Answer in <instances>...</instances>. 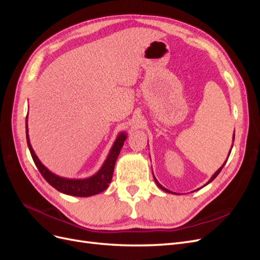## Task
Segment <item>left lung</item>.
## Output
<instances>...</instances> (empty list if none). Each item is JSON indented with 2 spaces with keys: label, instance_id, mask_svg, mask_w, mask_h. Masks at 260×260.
Wrapping results in <instances>:
<instances>
[{
  "label": "left lung",
  "instance_id": "obj_1",
  "mask_svg": "<svg viewBox=\"0 0 260 260\" xmlns=\"http://www.w3.org/2000/svg\"><path fill=\"white\" fill-rule=\"evenodd\" d=\"M233 141H234V135H233ZM232 147H233V144H232V146H231V149H232ZM231 149H230V152H229V155H228V158H229V156H230V153H231ZM228 158H226V159H225V161H224V162H223V165H222V166H221V167H220V168H219V169H218V170H217V171H216V172H215V174H214V175H212V176H211V178H210V179H209V180H208V182H207V183H206V184H205V185H207V184H209V183H210V182H211V181H212V180H214V179H215V178H216V177H217V176H218V175H219V174H220V171H221V170H222V168H223V166H224V165H225V162H226V160H228ZM153 177H154V175H153ZM154 180H155V183H156V184H157V186H158V187H159V188H160V190H162V191H165V192H166V193H171V194H175V193H172V192H171V191H169V190H167V188H166V187H164V186H162V185H161V184H160V183H159V182H158V181H157V179H156V178H155V177H154ZM205 185H203V186H202V187H204V186H205ZM202 187H201V188H202ZM198 190H200V188H198Z\"/></svg>",
  "mask_w": 260,
  "mask_h": 260
}]
</instances>
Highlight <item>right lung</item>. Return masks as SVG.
<instances>
[{"mask_svg":"<svg viewBox=\"0 0 260 260\" xmlns=\"http://www.w3.org/2000/svg\"><path fill=\"white\" fill-rule=\"evenodd\" d=\"M26 136H27V143H28L30 154L32 156V159L36 164V166L39 169V171L41 172L43 178L48 181L54 188H56L57 191L67 195L78 196V198H88V196L96 195L106 190L112 181L115 164L118 158V155H119L120 149L124 143L125 139H127V133L125 132H120L119 135H118L111 148V151H109L106 157L104 164L102 165V167L99 169L96 174H94L93 176L85 179H69V178H62L53 174V172L46 168L40 161V159L38 158V156L36 155L32 146L30 144L27 119H26Z\"/></svg>","mask_w":260,"mask_h":260,"instance_id":"1","label":"right lung"}]
</instances>
